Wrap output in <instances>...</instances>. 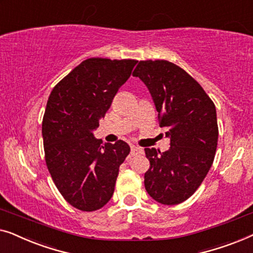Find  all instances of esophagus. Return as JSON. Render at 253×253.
<instances>
[{"label": "esophagus", "mask_w": 253, "mask_h": 253, "mask_svg": "<svg viewBox=\"0 0 253 253\" xmlns=\"http://www.w3.org/2000/svg\"><path fill=\"white\" fill-rule=\"evenodd\" d=\"M130 151H131V154H136V152H141L142 151V149L141 148H138V147H135V145H131L130 147Z\"/></svg>", "instance_id": "obj_1"}]
</instances>
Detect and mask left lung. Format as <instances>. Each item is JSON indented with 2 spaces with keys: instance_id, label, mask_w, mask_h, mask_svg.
I'll use <instances>...</instances> for the list:
<instances>
[{
  "instance_id": "8db88e82",
  "label": "left lung",
  "mask_w": 253,
  "mask_h": 253,
  "mask_svg": "<svg viewBox=\"0 0 253 253\" xmlns=\"http://www.w3.org/2000/svg\"><path fill=\"white\" fill-rule=\"evenodd\" d=\"M150 91L159 126L170 140L167 151L145 148L148 194L165 205L180 204L201 186L218 144L214 103L193 77L169 60H140L133 72Z\"/></svg>"
}]
</instances>
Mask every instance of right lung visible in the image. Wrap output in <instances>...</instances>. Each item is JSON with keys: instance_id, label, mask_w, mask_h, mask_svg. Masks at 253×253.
<instances>
[{"instance_id": "add662e5", "label": "right lung", "mask_w": 253, "mask_h": 253, "mask_svg": "<svg viewBox=\"0 0 253 253\" xmlns=\"http://www.w3.org/2000/svg\"><path fill=\"white\" fill-rule=\"evenodd\" d=\"M136 63L86 59L49 96L42 122L45 164L62 196L81 211H96L110 201L119 166L130 151L122 140L102 145L92 131Z\"/></svg>"}]
</instances>
